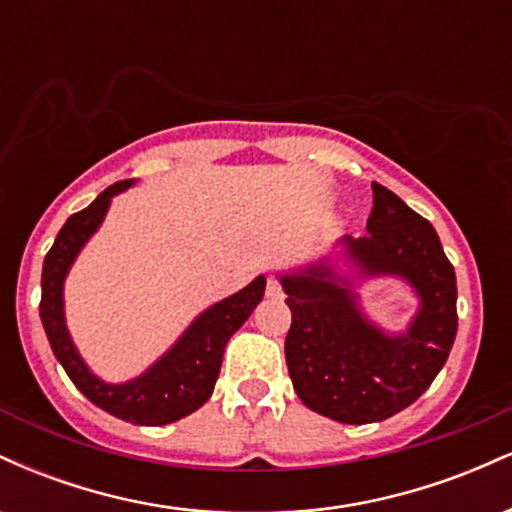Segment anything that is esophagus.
I'll return each mask as SVG.
<instances>
[{"label":"esophagus","instance_id":"obj_1","mask_svg":"<svg viewBox=\"0 0 512 512\" xmlns=\"http://www.w3.org/2000/svg\"><path fill=\"white\" fill-rule=\"evenodd\" d=\"M281 293V284L276 276H267V296L269 298H276Z\"/></svg>","mask_w":512,"mask_h":512}]
</instances>
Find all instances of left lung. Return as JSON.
I'll list each match as a JSON object with an SVG mask.
<instances>
[{"instance_id":"left-lung-1","label":"left lung","mask_w":512,"mask_h":512,"mask_svg":"<svg viewBox=\"0 0 512 512\" xmlns=\"http://www.w3.org/2000/svg\"><path fill=\"white\" fill-rule=\"evenodd\" d=\"M368 236L346 238L368 274H399L421 296V313L402 337H385L354 308V296L313 267L281 276L291 330L286 366L308 409L342 424H373L416 402L443 363L457 334L455 269L436 228L395 192L373 182Z\"/></svg>"}]
</instances>
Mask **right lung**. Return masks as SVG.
<instances>
[{"mask_svg":"<svg viewBox=\"0 0 512 512\" xmlns=\"http://www.w3.org/2000/svg\"><path fill=\"white\" fill-rule=\"evenodd\" d=\"M132 185V180H120L105 187L96 202L76 211L57 233L43 262V296H40V320L48 334L57 361L67 370L72 383L91 399L96 407L139 426L173 424L182 416L202 407L214 392L216 378L221 370L223 349L228 339L240 330L252 310L264 296V276L238 291L236 296L216 303L207 313L195 320L185 337L173 346V351L149 368L142 378L125 385H105L84 366L76 354L62 315V281L76 252L86 243L88 236L101 226L110 197Z\"/></svg>","mask_w":512,"mask_h":512,"instance_id":"obj_1","label":"right lung"}]
</instances>
